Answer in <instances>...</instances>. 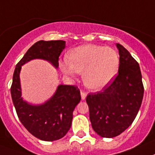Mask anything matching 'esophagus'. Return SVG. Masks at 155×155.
<instances>
[{"label":"esophagus","mask_w":155,"mask_h":155,"mask_svg":"<svg viewBox=\"0 0 155 155\" xmlns=\"http://www.w3.org/2000/svg\"><path fill=\"white\" fill-rule=\"evenodd\" d=\"M81 99L85 100L86 98V93L84 91H81Z\"/></svg>","instance_id":"34e87169"}]
</instances>
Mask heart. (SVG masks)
Listing matches in <instances>:
<instances>
[{
    "label": "heart",
    "instance_id": "heart-1",
    "mask_svg": "<svg viewBox=\"0 0 155 155\" xmlns=\"http://www.w3.org/2000/svg\"><path fill=\"white\" fill-rule=\"evenodd\" d=\"M120 58L114 49L94 44L75 47L68 54V60L62 61L59 67L65 74L74 77L82 73L85 86L100 91L112 83L117 74Z\"/></svg>",
    "mask_w": 155,
    "mask_h": 155
}]
</instances>
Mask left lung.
<instances>
[{
    "label": "left lung",
    "mask_w": 155,
    "mask_h": 155,
    "mask_svg": "<svg viewBox=\"0 0 155 155\" xmlns=\"http://www.w3.org/2000/svg\"><path fill=\"white\" fill-rule=\"evenodd\" d=\"M116 47L120 54L118 75L103 91L89 93L86 97L92 127L103 138L124 132L137 116L143 97L139 63L120 43Z\"/></svg>",
    "instance_id": "left-lung-1"
}]
</instances>
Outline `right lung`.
<instances>
[{
	"instance_id": "obj_1",
	"label": "right lung",
	"mask_w": 155,
	"mask_h": 155,
	"mask_svg": "<svg viewBox=\"0 0 155 155\" xmlns=\"http://www.w3.org/2000/svg\"><path fill=\"white\" fill-rule=\"evenodd\" d=\"M66 47L63 40H40L28 49L16 66L11 86V96L17 116L24 127L43 141L62 139L70 130L73 112L81 101L80 90L75 85H59L49 100L32 104L23 99L20 73L21 66L33 59L46 60L55 69L58 57Z\"/></svg>"
}]
</instances>
